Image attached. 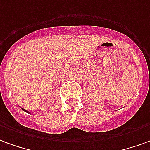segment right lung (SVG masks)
Instances as JSON below:
<instances>
[{"label":"right lung","instance_id":"add662e5","mask_svg":"<svg viewBox=\"0 0 150 150\" xmlns=\"http://www.w3.org/2000/svg\"><path fill=\"white\" fill-rule=\"evenodd\" d=\"M23 110H24V111H25V112H29V111H27V110H24V109H22Z\"/></svg>","mask_w":150,"mask_h":150}]
</instances>
